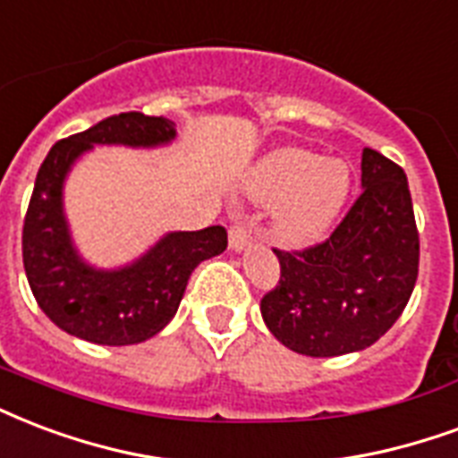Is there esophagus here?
<instances>
[{
  "mask_svg": "<svg viewBox=\"0 0 458 458\" xmlns=\"http://www.w3.org/2000/svg\"><path fill=\"white\" fill-rule=\"evenodd\" d=\"M250 242H253V236H250V229L243 222H236L229 229V249L232 250H243L249 249Z\"/></svg>",
  "mask_w": 458,
  "mask_h": 458,
  "instance_id": "34e87169",
  "label": "esophagus"
}]
</instances>
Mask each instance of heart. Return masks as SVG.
Returning <instances> with one entry per match:
<instances>
[{
  "label": "heart",
  "mask_w": 458,
  "mask_h": 458,
  "mask_svg": "<svg viewBox=\"0 0 458 458\" xmlns=\"http://www.w3.org/2000/svg\"><path fill=\"white\" fill-rule=\"evenodd\" d=\"M352 188L345 161L284 147L267 154L246 181V195L260 205H275L273 236L287 249L318 242L338 219Z\"/></svg>",
  "instance_id": "obj_1"
}]
</instances>
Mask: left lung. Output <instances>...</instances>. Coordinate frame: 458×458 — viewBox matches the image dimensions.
<instances>
[{"label": "left lung", "instance_id": "8db88e82", "mask_svg": "<svg viewBox=\"0 0 458 458\" xmlns=\"http://www.w3.org/2000/svg\"><path fill=\"white\" fill-rule=\"evenodd\" d=\"M362 188L326 242L275 249L280 282L260 299V314L299 355L338 357L374 345L412 294L420 239L403 168L364 147Z\"/></svg>", "mask_w": 458, "mask_h": 458}]
</instances>
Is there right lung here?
Segmentation results:
<instances>
[{"label":"right lung","instance_id":"right-lung-1","mask_svg":"<svg viewBox=\"0 0 458 458\" xmlns=\"http://www.w3.org/2000/svg\"><path fill=\"white\" fill-rule=\"evenodd\" d=\"M174 137L171 120L120 113L60 140L38 168L23 219V267L38 307L70 335L96 345L149 340L176 316L192 270L226 249L225 226L171 232L130 266L101 270L89 266L72 243L62 208V188L72 164L94 144L147 149Z\"/></svg>","mask_w":458,"mask_h":458}]
</instances>
